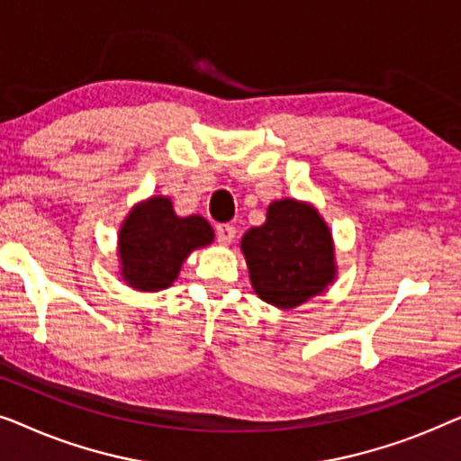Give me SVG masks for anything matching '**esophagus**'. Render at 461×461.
I'll return each instance as SVG.
<instances>
[{"mask_svg":"<svg viewBox=\"0 0 461 461\" xmlns=\"http://www.w3.org/2000/svg\"><path fill=\"white\" fill-rule=\"evenodd\" d=\"M235 235H237L235 226H230V224H218L216 226V237H218V241L222 243V245L232 243V239H235Z\"/></svg>","mask_w":461,"mask_h":461,"instance_id":"1","label":"esophagus"}]
</instances>
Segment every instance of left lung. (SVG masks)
<instances>
[{
	"label": "left lung",
	"mask_w": 461,
	"mask_h": 461,
	"mask_svg": "<svg viewBox=\"0 0 461 461\" xmlns=\"http://www.w3.org/2000/svg\"><path fill=\"white\" fill-rule=\"evenodd\" d=\"M241 249L254 292L276 308L304 304L336 279L330 226L302 201H273L267 222L245 232Z\"/></svg>",
	"instance_id": "1"
}]
</instances>
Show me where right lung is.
<instances>
[{
	"label": "right lung",
	"mask_w": 461,
	"mask_h": 461,
	"mask_svg": "<svg viewBox=\"0 0 461 461\" xmlns=\"http://www.w3.org/2000/svg\"><path fill=\"white\" fill-rule=\"evenodd\" d=\"M213 241L210 222L201 216H176L167 197L134 205L119 230L122 276L138 292H159L178 279L182 262Z\"/></svg>",
	"instance_id": "add662e5"
}]
</instances>
